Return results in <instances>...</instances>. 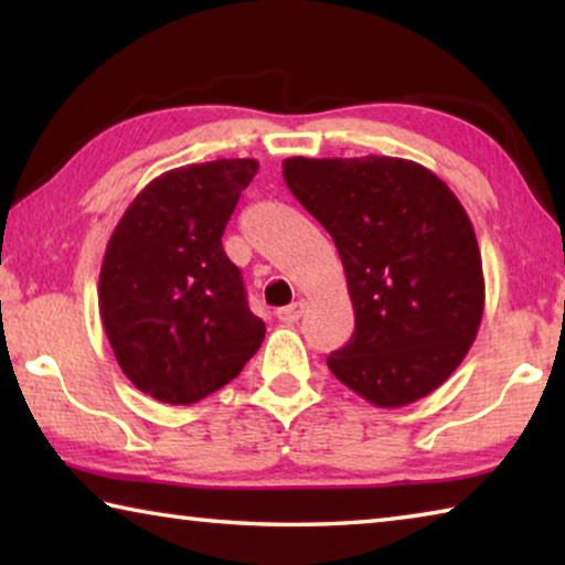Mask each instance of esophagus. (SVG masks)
I'll use <instances>...</instances> for the list:
<instances>
[{
    "instance_id": "esophagus-1",
    "label": "esophagus",
    "mask_w": 565,
    "mask_h": 565,
    "mask_svg": "<svg viewBox=\"0 0 565 565\" xmlns=\"http://www.w3.org/2000/svg\"><path fill=\"white\" fill-rule=\"evenodd\" d=\"M303 309H306L303 301H294V303L284 306V309L276 311V319H279L281 323H296L303 317Z\"/></svg>"
}]
</instances>
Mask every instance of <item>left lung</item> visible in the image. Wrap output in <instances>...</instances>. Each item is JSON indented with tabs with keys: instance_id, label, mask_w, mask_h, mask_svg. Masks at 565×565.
<instances>
[{
	"instance_id": "8db88e82",
	"label": "left lung",
	"mask_w": 565,
	"mask_h": 565,
	"mask_svg": "<svg viewBox=\"0 0 565 565\" xmlns=\"http://www.w3.org/2000/svg\"><path fill=\"white\" fill-rule=\"evenodd\" d=\"M284 179L347 271L356 329L329 356L331 374L379 408L431 394L483 317L481 252L461 202L431 169L396 157H291Z\"/></svg>"
}]
</instances>
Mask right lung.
<instances>
[{
  "label": "right lung",
  "mask_w": 565,
  "mask_h": 565,
  "mask_svg": "<svg viewBox=\"0 0 565 565\" xmlns=\"http://www.w3.org/2000/svg\"><path fill=\"white\" fill-rule=\"evenodd\" d=\"M256 159L164 171L119 218L99 274V313L134 386L189 406L238 376L266 327L222 246Z\"/></svg>",
  "instance_id": "obj_1"
}]
</instances>
